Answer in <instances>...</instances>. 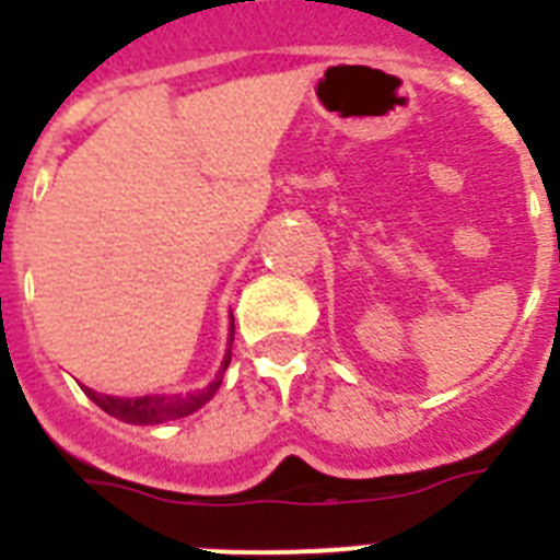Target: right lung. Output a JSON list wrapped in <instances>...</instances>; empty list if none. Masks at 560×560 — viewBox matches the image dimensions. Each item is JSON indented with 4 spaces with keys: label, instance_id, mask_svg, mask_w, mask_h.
<instances>
[{
    "label": "right lung",
    "instance_id": "add662e5",
    "mask_svg": "<svg viewBox=\"0 0 560 560\" xmlns=\"http://www.w3.org/2000/svg\"><path fill=\"white\" fill-rule=\"evenodd\" d=\"M232 328H235V323H232ZM232 339H235V330L230 334V350H226L224 364H221L219 375H215V381H212L210 387L199 389V393L140 395V398H114V395H101V393H95V389H89V387H83V393L95 400L103 412L126 420V423H162V420L185 418V415H190V412H196L199 407H205L207 400L215 395V389L221 387L224 370L230 368V361H232Z\"/></svg>",
    "mask_w": 560,
    "mask_h": 560
}]
</instances>
